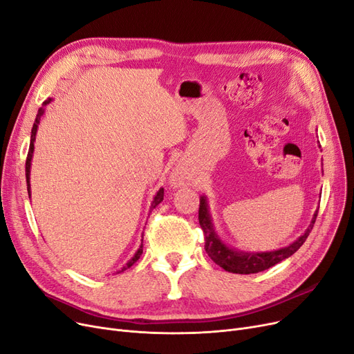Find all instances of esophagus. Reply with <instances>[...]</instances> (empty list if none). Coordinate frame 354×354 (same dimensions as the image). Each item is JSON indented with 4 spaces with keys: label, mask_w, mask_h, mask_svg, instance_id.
Instances as JSON below:
<instances>
[{
    "label": "esophagus",
    "mask_w": 354,
    "mask_h": 354,
    "mask_svg": "<svg viewBox=\"0 0 354 354\" xmlns=\"http://www.w3.org/2000/svg\"><path fill=\"white\" fill-rule=\"evenodd\" d=\"M187 179V172L183 171V169H180V167H178V169H175L174 171V174L171 175V183H172V187H178V185H180V183Z\"/></svg>",
    "instance_id": "34e87169"
}]
</instances>
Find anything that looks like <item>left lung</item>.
<instances>
[{
    "mask_svg": "<svg viewBox=\"0 0 354 354\" xmlns=\"http://www.w3.org/2000/svg\"><path fill=\"white\" fill-rule=\"evenodd\" d=\"M317 214H318V209L315 211L313 221L310 227L305 230V233L299 239H297L294 243L289 244L288 248L273 250V252H262V253L237 252L234 249L227 248V245L221 241V239L217 236V233H215L205 196H201V199H199L198 220L205 237V252L212 259V262H215L227 272L239 273V274H250V273L263 272L274 266L276 263L282 262L283 259H288L289 256L294 254L304 244L306 237L310 236L314 223L317 220Z\"/></svg>",
    "mask_w": 354,
    "mask_h": 354,
    "instance_id": "8db88e82",
    "label": "left lung"
}]
</instances>
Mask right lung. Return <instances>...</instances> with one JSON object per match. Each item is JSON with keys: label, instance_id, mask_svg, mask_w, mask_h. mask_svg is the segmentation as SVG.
Returning a JSON list of instances; mask_svg holds the SVG:
<instances>
[{"label": "right lung", "instance_id": "obj_1", "mask_svg": "<svg viewBox=\"0 0 354 354\" xmlns=\"http://www.w3.org/2000/svg\"><path fill=\"white\" fill-rule=\"evenodd\" d=\"M50 101H52V98H48V100H46V101L43 102V106H44V105H48ZM43 106H40V109H39L37 115H36V120H35V124H33V129H32V137H30V147H28V153H27V159H26V180H27V191H28V196H30V166H32V158H33V150H35V140H36L37 127H39L40 118H41V115H43V113H44V109H43ZM162 201H163V188H160V189L158 191V194L155 195V199H153V203H151L150 209L156 208ZM142 253H143V244L140 245L139 250L136 252V254L129 260L127 265H126L124 268H122L121 270H126L127 268L133 266V265L137 262V260L140 259Z\"/></svg>", "mask_w": 354, "mask_h": 354}]
</instances>
